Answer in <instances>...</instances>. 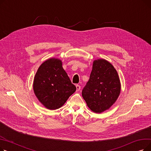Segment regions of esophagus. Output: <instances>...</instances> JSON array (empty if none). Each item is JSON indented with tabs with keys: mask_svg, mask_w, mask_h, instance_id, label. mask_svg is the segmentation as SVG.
I'll return each instance as SVG.
<instances>
[{
	"mask_svg": "<svg viewBox=\"0 0 151 151\" xmlns=\"http://www.w3.org/2000/svg\"><path fill=\"white\" fill-rule=\"evenodd\" d=\"M76 91H79L80 90V89H81V86H80V85L76 84Z\"/></svg>",
	"mask_w": 151,
	"mask_h": 151,
	"instance_id": "obj_1",
	"label": "esophagus"
}]
</instances>
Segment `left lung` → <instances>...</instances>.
I'll list each match as a JSON object with an SVG mask.
<instances>
[{
	"instance_id": "left-lung-1",
	"label": "left lung",
	"mask_w": 151,
	"mask_h": 151,
	"mask_svg": "<svg viewBox=\"0 0 151 151\" xmlns=\"http://www.w3.org/2000/svg\"><path fill=\"white\" fill-rule=\"evenodd\" d=\"M121 83L117 71L105 59L93 61L89 80L82 91V96L92 111L101 113L117 99Z\"/></svg>"
}]
</instances>
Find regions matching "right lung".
I'll use <instances>...</instances> for the list:
<instances>
[{
	"label": "right lung",
	"instance_id": "obj_1",
	"mask_svg": "<svg viewBox=\"0 0 151 151\" xmlns=\"http://www.w3.org/2000/svg\"><path fill=\"white\" fill-rule=\"evenodd\" d=\"M62 65L59 59H47L40 66L34 78V93L47 109L60 108L76 89Z\"/></svg>",
	"mask_w": 151,
	"mask_h": 151
}]
</instances>
